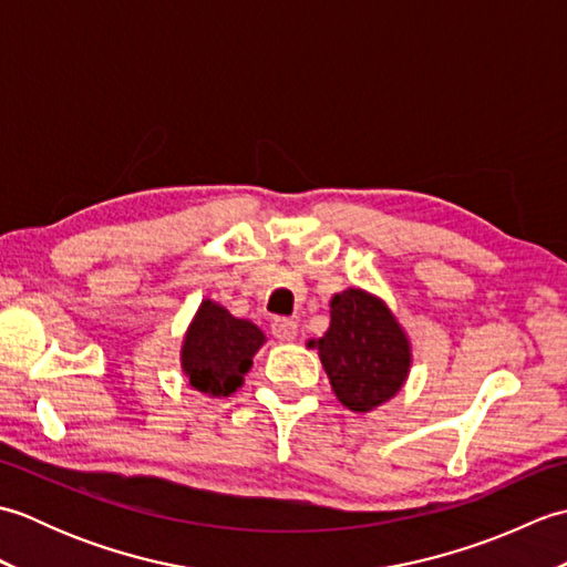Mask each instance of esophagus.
Listing matches in <instances>:
<instances>
[{
    "label": "esophagus",
    "mask_w": 567,
    "mask_h": 567,
    "mask_svg": "<svg viewBox=\"0 0 567 567\" xmlns=\"http://www.w3.org/2000/svg\"><path fill=\"white\" fill-rule=\"evenodd\" d=\"M270 331L277 341H292L297 336V321L292 319H285V317H277L270 323Z\"/></svg>",
    "instance_id": "1"
}]
</instances>
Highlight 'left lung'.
Returning <instances> with one entry per match:
<instances>
[{
    "instance_id": "8db88e82",
    "label": "left lung",
    "mask_w": 567,
    "mask_h": 567,
    "mask_svg": "<svg viewBox=\"0 0 567 567\" xmlns=\"http://www.w3.org/2000/svg\"><path fill=\"white\" fill-rule=\"evenodd\" d=\"M319 348L331 388L351 412H370L392 400L409 372V341L380 299L346 290L331 302V327Z\"/></svg>"
}]
</instances>
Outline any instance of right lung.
<instances>
[{"label":"right lung","mask_w":567,"mask_h":567,"mask_svg":"<svg viewBox=\"0 0 567 567\" xmlns=\"http://www.w3.org/2000/svg\"><path fill=\"white\" fill-rule=\"evenodd\" d=\"M262 331L236 319L214 302H202L183 346V368L195 390L226 396L244 382L252 355L262 346Z\"/></svg>","instance_id":"obj_1"}]
</instances>
